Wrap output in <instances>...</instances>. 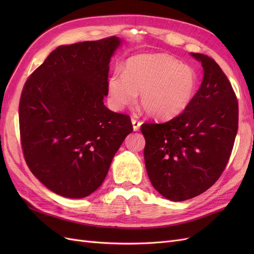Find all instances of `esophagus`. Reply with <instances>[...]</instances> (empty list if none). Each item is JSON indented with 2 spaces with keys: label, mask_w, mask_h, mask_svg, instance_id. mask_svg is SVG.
Segmentation results:
<instances>
[{
  "label": "esophagus",
  "mask_w": 254,
  "mask_h": 254,
  "mask_svg": "<svg viewBox=\"0 0 254 254\" xmlns=\"http://www.w3.org/2000/svg\"><path fill=\"white\" fill-rule=\"evenodd\" d=\"M131 123H132V127H133L134 131H139V129H140L141 125H142V123L140 121L134 120V119H131Z\"/></svg>",
  "instance_id": "obj_1"
}]
</instances>
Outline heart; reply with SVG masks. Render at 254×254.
Returning a JSON list of instances; mask_svg holds the SVG:
<instances>
[{
    "instance_id": "heart-1",
    "label": "heart",
    "mask_w": 254,
    "mask_h": 254,
    "mask_svg": "<svg viewBox=\"0 0 254 254\" xmlns=\"http://www.w3.org/2000/svg\"><path fill=\"white\" fill-rule=\"evenodd\" d=\"M198 76L190 65L171 56L141 54L127 60L123 74L108 80L109 104L122 111L136 101L149 117L170 120L188 109L196 94Z\"/></svg>"
}]
</instances>
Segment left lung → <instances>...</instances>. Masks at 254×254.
Segmentation results:
<instances>
[{
    "instance_id": "obj_1",
    "label": "left lung",
    "mask_w": 254,
    "mask_h": 254,
    "mask_svg": "<svg viewBox=\"0 0 254 254\" xmlns=\"http://www.w3.org/2000/svg\"><path fill=\"white\" fill-rule=\"evenodd\" d=\"M190 56L201 64L203 79L188 109L163 124L141 126L149 180L172 201L200 195L217 181L238 128V105L227 76L212 58Z\"/></svg>"
}]
</instances>
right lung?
<instances>
[{
	"instance_id": "1",
	"label": "right lung",
	"mask_w": 254,
	"mask_h": 254,
	"mask_svg": "<svg viewBox=\"0 0 254 254\" xmlns=\"http://www.w3.org/2000/svg\"><path fill=\"white\" fill-rule=\"evenodd\" d=\"M119 37L61 45L29 76L19 121L23 153L43 186L83 198L102 186L112 159L132 132L128 115L104 105Z\"/></svg>"
}]
</instances>
